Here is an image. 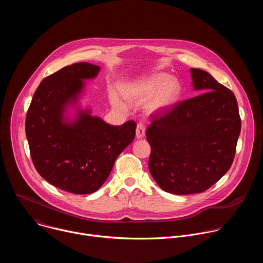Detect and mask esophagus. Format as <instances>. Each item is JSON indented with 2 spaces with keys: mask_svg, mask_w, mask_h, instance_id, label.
<instances>
[{
  "mask_svg": "<svg viewBox=\"0 0 263 263\" xmlns=\"http://www.w3.org/2000/svg\"><path fill=\"white\" fill-rule=\"evenodd\" d=\"M145 134V126L142 123H138L136 127V137L137 138H142L144 137Z\"/></svg>",
  "mask_w": 263,
  "mask_h": 263,
  "instance_id": "esophagus-1",
  "label": "esophagus"
}]
</instances>
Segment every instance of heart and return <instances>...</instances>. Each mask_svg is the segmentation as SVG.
<instances>
[{"instance_id":"b5f03b06","label":"heart","mask_w":263,"mask_h":263,"mask_svg":"<svg viewBox=\"0 0 263 263\" xmlns=\"http://www.w3.org/2000/svg\"><path fill=\"white\" fill-rule=\"evenodd\" d=\"M122 92L130 104L141 105L146 102L147 112L160 114L176 103L180 95V85L168 74L158 72L124 86ZM112 102L120 108H126V105L116 95L112 96Z\"/></svg>"}]
</instances>
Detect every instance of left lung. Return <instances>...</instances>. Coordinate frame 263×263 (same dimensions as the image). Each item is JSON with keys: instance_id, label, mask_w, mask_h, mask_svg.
<instances>
[{"instance_id": "1", "label": "left lung", "mask_w": 263, "mask_h": 263, "mask_svg": "<svg viewBox=\"0 0 263 263\" xmlns=\"http://www.w3.org/2000/svg\"><path fill=\"white\" fill-rule=\"evenodd\" d=\"M197 97L154 115L146 130L148 170L164 192L207 191L231 167L241 129L234 93L211 74L191 68Z\"/></svg>"}]
</instances>
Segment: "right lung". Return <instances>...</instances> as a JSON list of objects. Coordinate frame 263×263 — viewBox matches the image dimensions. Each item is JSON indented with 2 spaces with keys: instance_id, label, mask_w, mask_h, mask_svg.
Masks as SVG:
<instances>
[{
  "instance_id": "right-lung-1",
  "label": "right lung",
  "mask_w": 263,
  "mask_h": 263,
  "mask_svg": "<svg viewBox=\"0 0 263 263\" xmlns=\"http://www.w3.org/2000/svg\"><path fill=\"white\" fill-rule=\"evenodd\" d=\"M100 66L80 62L45 78L37 87L26 117V136L33 164L58 189L77 195L97 192L107 180L119 155L133 141L136 124L110 126L89 109L78 108L68 121L65 112L83 92L84 80Z\"/></svg>"
}]
</instances>
